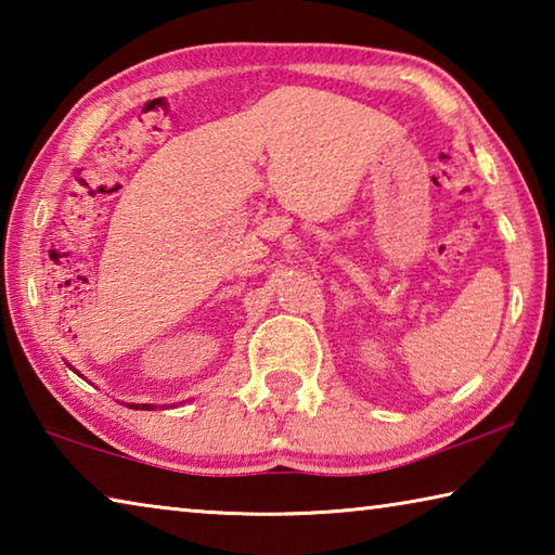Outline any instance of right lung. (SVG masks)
Here are the masks:
<instances>
[{
  "label": "right lung",
  "mask_w": 555,
  "mask_h": 555,
  "mask_svg": "<svg viewBox=\"0 0 555 555\" xmlns=\"http://www.w3.org/2000/svg\"><path fill=\"white\" fill-rule=\"evenodd\" d=\"M68 367H70V364H68ZM70 370H73V367H70ZM80 377H82V374H80ZM127 406H129V409H142V411H154V409H158L156 403H127ZM162 409H166V406H162Z\"/></svg>",
  "instance_id": "add662e5"
}]
</instances>
